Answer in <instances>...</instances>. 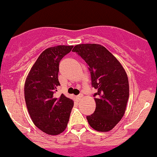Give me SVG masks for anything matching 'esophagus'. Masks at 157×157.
<instances>
[{"mask_svg":"<svg viewBox=\"0 0 157 157\" xmlns=\"http://www.w3.org/2000/svg\"><path fill=\"white\" fill-rule=\"evenodd\" d=\"M83 97V94H78V96H77V98H78V99H81V98Z\"/></svg>","mask_w":157,"mask_h":157,"instance_id":"1","label":"esophagus"}]
</instances>
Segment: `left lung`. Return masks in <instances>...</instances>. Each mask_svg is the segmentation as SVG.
<instances>
[{
  "label": "left lung",
  "mask_w": 157,
  "mask_h": 157,
  "mask_svg": "<svg viewBox=\"0 0 157 157\" xmlns=\"http://www.w3.org/2000/svg\"><path fill=\"white\" fill-rule=\"evenodd\" d=\"M73 51L89 66L92 86L97 91L95 111L87 116L88 122L96 131L109 132L125 113L129 96L127 74L117 58L101 45L78 44Z\"/></svg>",
  "instance_id": "left-lung-1"
}]
</instances>
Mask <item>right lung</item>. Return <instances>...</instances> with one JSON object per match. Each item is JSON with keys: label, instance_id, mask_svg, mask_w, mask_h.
<instances>
[{"label": "right lung", "instance_id": "add662e5", "mask_svg": "<svg viewBox=\"0 0 157 157\" xmlns=\"http://www.w3.org/2000/svg\"><path fill=\"white\" fill-rule=\"evenodd\" d=\"M73 46L50 47L43 51L25 79L24 96L32 121L42 132L50 135L66 129L74 101L64 94L56 96L60 86L58 79L59 62Z\"/></svg>", "mask_w": 157, "mask_h": 157}]
</instances>
